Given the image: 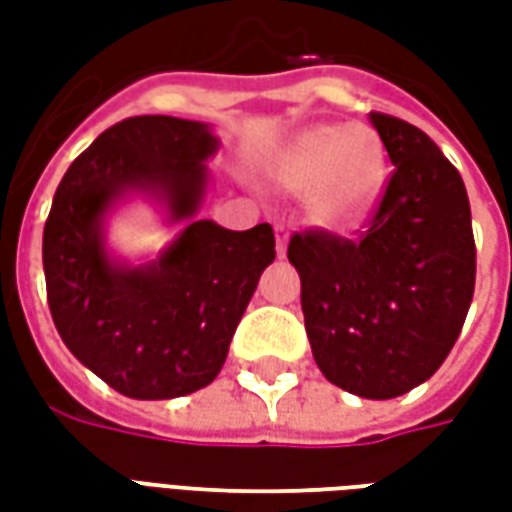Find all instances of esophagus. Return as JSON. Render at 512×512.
I'll return each mask as SVG.
<instances>
[{"label":"esophagus","mask_w":512,"mask_h":512,"mask_svg":"<svg viewBox=\"0 0 512 512\" xmlns=\"http://www.w3.org/2000/svg\"><path fill=\"white\" fill-rule=\"evenodd\" d=\"M274 235H277V255L285 257V252H288V227L285 224H274Z\"/></svg>","instance_id":"obj_1"}]
</instances>
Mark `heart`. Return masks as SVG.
<instances>
[{
	"instance_id": "1",
	"label": "heart",
	"mask_w": 512,
	"mask_h": 512,
	"mask_svg": "<svg viewBox=\"0 0 512 512\" xmlns=\"http://www.w3.org/2000/svg\"><path fill=\"white\" fill-rule=\"evenodd\" d=\"M268 175L288 194H307L312 222L351 230L373 213L386 186V153L373 128L310 126L268 161Z\"/></svg>"
}]
</instances>
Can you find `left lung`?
I'll list each match as a JSON object with an SVG mask.
<instances>
[{
	"instance_id": "obj_1",
	"label": "left lung",
	"mask_w": 512,
	"mask_h": 512,
	"mask_svg": "<svg viewBox=\"0 0 512 512\" xmlns=\"http://www.w3.org/2000/svg\"><path fill=\"white\" fill-rule=\"evenodd\" d=\"M392 178L359 241L290 238L315 365L367 400L428 381L461 334L474 296V235L458 169L425 131L370 112Z\"/></svg>"
}]
</instances>
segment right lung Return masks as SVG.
Here are the masks:
<instances>
[{
    "mask_svg": "<svg viewBox=\"0 0 512 512\" xmlns=\"http://www.w3.org/2000/svg\"><path fill=\"white\" fill-rule=\"evenodd\" d=\"M219 136L208 123L128 117L95 139L57 186L43 230L54 326L79 362L120 395L169 400L219 376L235 326L274 263V230L200 219ZM156 204L179 235L153 261L111 252L108 216Z\"/></svg>",
    "mask_w": 512,
    "mask_h": 512,
    "instance_id": "add662e5",
    "label": "right lung"
}]
</instances>
